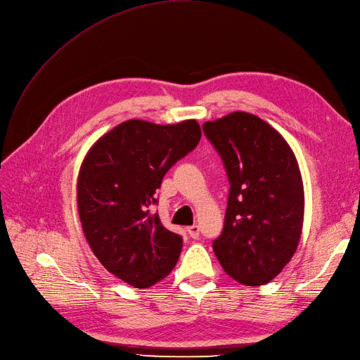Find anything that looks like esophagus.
<instances>
[{"label":"esophagus","mask_w":360,"mask_h":360,"mask_svg":"<svg viewBox=\"0 0 360 360\" xmlns=\"http://www.w3.org/2000/svg\"><path fill=\"white\" fill-rule=\"evenodd\" d=\"M188 232H189L191 238H193V239H198V238H199V226H196V224H193V226H189V227H188Z\"/></svg>","instance_id":"esophagus-1"}]
</instances>
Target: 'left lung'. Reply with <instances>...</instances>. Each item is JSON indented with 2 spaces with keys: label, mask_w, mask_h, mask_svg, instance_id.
Masks as SVG:
<instances>
[{
  "label": "left lung",
  "mask_w": 360,
  "mask_h": 360,
  "mask_svg": "<svg viewBox=\"0 0 360 360\" xmlns=\"http://www.w3.org/2000/svg\"><path fill=\"white\" fill-rule=\"evenodd\" d=\"M202 130L230 183L214 254L236 282L264 285L290 263L303 229L304 189L295 155L275 128L247 112L204 122Z\"/></svg>",
  "instance_id": "8db88e82"
}]
</instances>
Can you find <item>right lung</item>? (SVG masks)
<instances>
[{"label": "right lung", "instance_id": "add662e5", "mask_svg": "<svg viewBox=\"0 0 360 360\" xmlns=\"http://www.w3.org/2000/svg\"><path fill=\"white\" fill-rule=\"evenodd\" d=\"M200 140L195 120L158 125L130 120L100 137L85 155L77 186L85 239L112 275L148 288L174 269L180 235L152 212L167 171Z\"/></svg>", "mask_w": 360, "mask_h": 360}]
</instances>
